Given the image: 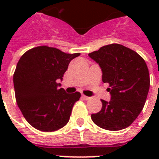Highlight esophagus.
<instances>
[{"label": "esophagus", "instance_id": "34e87169", "mask_svg": "<svg viewBox=\"0 0 159 159\" xmlns=\"http://www.w3.org/2000/svg\"><path fill=\"white\" fill-rule=\"evenodd\" d=\"M82 98H83V99H84V100H89L90 98H91V97H87V96H85V95H82Z\"/></svg>", "mask_w": 159, "mask_h": 159}]
</instances>
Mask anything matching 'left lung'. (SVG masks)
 I'll list each match as a JSON object with an SVG mask.
<instances>
[{
    "label": "left lung",
    "instance_id": "left-lung-1",
    "mask_svg": "<svg viewBox=\"0 0 159 159\" xmlns=\"http://www.w3.org/2000/svg\"><path fill=\"white\" fill-rule=\"evenodd\" d=\"M99 64L102 82L109 83L110 102L102 100V108L92 114L97 125L107 130H120L129 126L143 110L150 79L145 61L125 46L112 43L88 54Z\"/></svg>",
    "mask_w": 159,
    "mask_h": 159
}]
</instances>
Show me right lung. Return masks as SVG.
<instances>
[{
    "instance_id": "add662e5",
    "label": "right lung",
    "mask_w": 159,
    "mask_h": 159,
    "mask_svg": "<svg viewBox=\"0 0 159 159\" xmlns=\"http://www.w3.org/2000/svg\"><path fill=\"white\" fill-rule=\"evenodd\" d=\"M79 55L39 46L21 56L13 76L15 94L24 117L34 128L52 132L67 124L81 93L68 94L58 87V82L69 62Z\"/></svg>"
}]
</instances>
